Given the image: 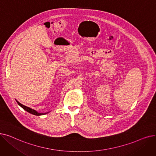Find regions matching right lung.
Returning a JSON list of instances; mask_svg holds the SVG:
<instances>
[{
  "instance_id": "1",
  "label": "right lung",
  "mask_w": 156,
  "mask_h": 156,
  "mask_svg": "<svg viewBox=\"0 0 156 156\" xmlns=\"http://www.w3.org/2000/svg\"><path fill=\"white\" fill-rule=\"evenodd\" d=\"M16 102H17V103L18 104V105H19L20 106H21V107L24 110H25L26 111L28 112L29 113L32 114H34V115H35V116L44 115V114H47V113H48V112H45V113H41V112H37V111H35V110H34V109H31V108H29V107H27V106H25V105H24L21 104V103H20L18 101H16Z\"/></svg>"
}]
</instances>
